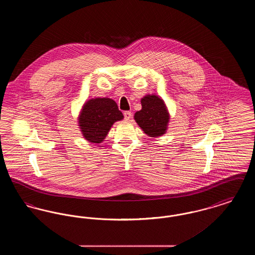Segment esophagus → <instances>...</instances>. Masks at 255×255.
Returning <instances> with one entry per match:
<instances>
[{
    "label": "esophagus",
    "instance_id": "obj_1",
    "mask_svg": "<svg viewBox=\"0 0 255 255\" xmlns=\"http://www.w3.org/2000/svg\"><path fill=\"white\" fill-rule=\"evenodd\" d=\"M123 115H124V119H125L126 121H129V120L132 118V114H131V112H128V111L124 112V113H123Z\"/></svg>",
    "mask_w": 255,
    "mask_h": 255
}]
</instances>
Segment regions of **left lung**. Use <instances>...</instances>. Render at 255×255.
Returning <instances> with one entry per match:
<instances>
[{
	"mask_svg": "<svg viewBox=\"0 0 255 255\" xmlns=\"http://www.w3.org/2000/svg\"><path fill=\"white\" fill-rule=\"evenodd\" d=\"M142 108L135 112L133 119L144 133L158 137L167 132L170 115L165 102L157 95H146L140 99Z\"/></svg>",
	"mask_w": 255,
	"mask_h": 255,
	"instance_id": "1",
	"label": "left lung"
}]
</instances>
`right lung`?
I'll return each mask as SVG.
<instances>
[{
  "instance_id": "1",
  "label": "right lung",
  "mask_w": 255,
  "mask_h": 255,
  "mask_svg": "<svg viewBox=\"0 0 255 255\" xmlns=\"http://www.w3.org/2000/svg\"><path fill=\"white\" fill-rule=\"evenodd\" d=\"M117 103L109 97H96L87 100L79 112L77 121L87 141L99 144L109 133L114 123L123 120Z\"/></svg>"
}]
</instances>
